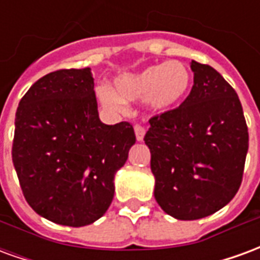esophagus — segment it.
Returning <instances> with one entry per match:
<instances>
[{
    "mask_svg": "<svg viewBox=\"0 0 260 260\" xmlns=\"http://www.w3.org/2000/svg\"><path fill=\"white\" fill-rule=\"evenodd\" d=\"M134 129H135L136 139H138V141H143V136H145V134H146V128L141 124H135Z\"/></svg>",
    "mask_w": 260,
    "mask_h": 260,
    "instance_id": "34e87169",
    "label": "esophagus"
}]
</instances>
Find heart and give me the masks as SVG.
I'll return each mask as SVG.
<instances>
[{
  "label": "heart",
  "mask_w": 260,
  "mask_h": 260,
  "mask_svg": "<svg viewBox=\"0 0 260 260\" xmlns=\"http://www.w3.org/2000/svg\"><path fill=\"white\" fill-rule=\"evenodd\" d=\"M193 78L189 68L180 61L146 67L135 74H122L117 78L115 91L108 86L97 89L103 106L122 113L126 102H145L153 111H166L178 106L191 91Z\"/></svg>",
  "instance_id": "heart-1"
}]
</instances>
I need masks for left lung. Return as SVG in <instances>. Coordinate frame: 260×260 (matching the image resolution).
I'll list each match as a JSON object with an SVG mask.
<instances>
[{
  "label": "left lung",
  "instance_id": "1",
  "mask_svg": "<svg viewBox=\"0 0 260 260\" xmlns=\"http://www.w3.org/2000/svg\"><path fill=\"white\" fill-rule=\"evenodd\" d=\"M191 69V93L180 107L149 119L145 135L154 198L178 220L225 206L240 189L248 152V126L234 89L210 65L192 61Z\"/></svg>",
  "mask_w": 260,
  "mask_h": 260
}]
</instances>
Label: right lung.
I'll list each match as a JSON object with an SVG mask.
<instances>
[{"label": "right lung", "mask_w": 260, "mask_h": 260, "mask_svg": "<svg viewBox=\"0 0 260 260\" xmlns=\"http://www.w3.org/2000/svg\"><path fill=\"white\" fill-rule=\"evenodd\" d=\"M135 142L131 122L100 121L90 68L50 72L15 117L12 161L26 202L53 223L91 224L111 205L114 175Z\"/></svg>", "instance_id": "add662e5"}]
</instances>
